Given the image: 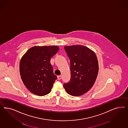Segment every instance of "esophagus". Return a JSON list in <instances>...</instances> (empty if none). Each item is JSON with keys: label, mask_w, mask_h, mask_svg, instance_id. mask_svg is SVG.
<instances>
[{"label": "esophagus", "mask_w": 128, "mask_h": 128, "mask_svg": "<svg viewBox=\"0 0 128 128\" xmlns=\"http://www.w3.org/2000/svg\"><path fill=\"white\" fill-rule=\"evenodd\" d=\"M62 76H57V78H58V80H60L62 79Z\"/></svg>", "instance_id": "1"}]
</instances>
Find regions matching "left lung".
<instances>
[{"instance_id": "obj_1", "label": "left lung", "mask_w": 128, "mask_h": 128, "mask_svg": "<svg viewBox=\"0 0 128 128\" xmlns=\"http://www.w3.org/2000/svg\"><path fill=\"white\" fill-rule=\"evenodd\" d=\"M64 48L70 58L71 79L63 86L70 95L81 96L92 88L97 79V56L93 50L82 45L65 46Z\"/></svg>"}]
</instances>
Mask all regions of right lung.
<instances>
[{"instance_id": "right-lung-1", "label": "right lung", "mask_w": 128, "mask_h": 128, "mask_svg": "<svg viewBox=\"0 0 128 128\" xmlns=\"http://www.w3.org/2000/svg\"><path fill=\"white\" fill-rule=\"evenodd\" d=\"M59 49L56 46H35L22 57L20 62V77L31 93L42 96L50 92L57 79L50 64V58Z\"/></svg>"}]
</instances>
